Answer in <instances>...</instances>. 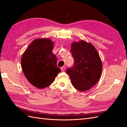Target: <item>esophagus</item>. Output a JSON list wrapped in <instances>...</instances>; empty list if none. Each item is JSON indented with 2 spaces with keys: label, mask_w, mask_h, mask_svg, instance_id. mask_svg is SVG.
<instances>
[{
  "label": "esophagus",
  "mask_w": 127,
  "mask_h": 127,
  "mask_svg": "<svg viewBox=\"0 0 127 127\" xmlns=\"http://www.w3.org/2000/svg\"><path fill=\"white\" fill-rule=\"evenodd\" d=\"M65 69H66V67H65V66H63V67H62L61 68V70H62L63 71H65Z\"/></svg>",
  "instance_id": "obj_1"
}]
</instances>
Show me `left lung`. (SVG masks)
<instances>
[{"mask_svg": "<svg viewBox=\"0 0 127 127\" xmlns=\"http://www.w3.org/2000/svg\"><path fill=\"white\" fill-rule=\"evenodd\" d=\"M71 52L74 59L72 67L68 68L72 86L76 90L84 92L91 89L101 77L102 63L95 48L85 41L73 42Z\"/></svg>", "mask_w": 127, "mask_h": 127, "instance_id": "8db88e82", "label": "left lung"}]
</instances>
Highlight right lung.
Masks as SVG:
<instances>
[{"mask_svg":"<svg viewBox=\"0 0 127 127\" xmlns=\"http://www.w3.org/2000/svg\"><path fill=\"white\" fill-rule=\"evenodd\" d=\"M53 43L49 39L34 40L22 57L25 76L31 84L40 89L51 85L61 71L57 67V57L52 53Z\"/></svg>","mask_w":127,"mask_h":127,"instance_id":"add662e5","label":"right lung"}]
</instances>
